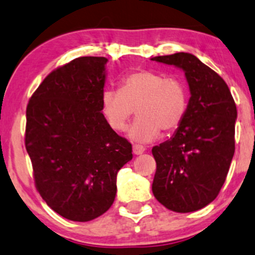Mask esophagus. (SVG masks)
<instances>
[{
	"label": "esophagus",
	"instance_id": "esophagus-1",
	"mask_svg": "<svg viewBox=\"0 0 255 255\" xmlns=\"http://www.w3.org/2000/svg\"><path fill=\"white\" fill-rule=\"evenodd\" d=\"M145 152V147L141 145H133V153L134 154H141Z\"/></svg>",
	"mask_w": 255,
	"mask_h": 255
}]
</instances>
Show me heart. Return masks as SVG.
Here are the masks:
<instances>
[{
  "mask_svg": "<svg viewBox=\"0 0 255 255\" xmlns=\"http://www.w3.org/2000/svg\"><path fill=\"white\" fill-rule=\"evenodd\" d=\"M102 113L108 125L122 131L137 113L131 125L130 139L147 142L159 135L176 130L188 109V92L178 78L148 69L128 73L121 79L120 90H104L101 98Z\"/></svg>",
  "mask_w": 255,
  "mask_h": 255,
  "instance_id": "1",
  "label": "heart"
}]
</instances>
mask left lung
Returning <instances> with one entry per match:
<instances>
[{
  "instance_id": "1",
  "label": "left lung",
  "mask_w": 255,
  "mask_h": 255,
  "mask_svg": "<svg viewBox=\"0 0 255 255\" xmlns=\"http://www.w3.org/2000/svg\"><path fill=\"white\" fill-rule=\"evenodd\" d=\"M151 60L184 72L188 109L171 139L152 148L157 163L152 192L171 211H197L217 198L235 152L236 104L225 81L188 52Z\"/></svg>"
}]
</instances>
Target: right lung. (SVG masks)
<instances>
[{"label": "right lung", "instance_id": "right-lung-1", "mask_svg": "<svg viewBox=\"0 0 255 255\" xmlns=\"http://www.w3.org/2000/svg\"><path fill=\"white\" fill-rule=\"evenodd\" d=\"M105 57H78L54 69L26 108L25 146L37 191L62 217L89 222L107 212L131 144L108 125L101 98Z\"/></svg>", "mask_w": 255, "mask_h": 255}]
</instances>
